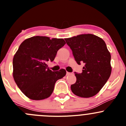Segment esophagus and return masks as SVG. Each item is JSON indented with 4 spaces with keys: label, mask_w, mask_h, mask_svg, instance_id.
Instances as JSON below:
<instances>
[{
    "label": "esophagus",
    "mask_w": 126,
    "mask_h": 126,
    "mask_svg": "<svg viewBox=\"0 0 126 126\" xmlns=\"http://www.w3.org/2000/svg\"><path fill=\"white\" fill-rule=\"evenodd\" d=\"M70 72H66V76H69V75H70Z\"/></svg>",
    "instance_id": "34e87169"
}]
</instances>
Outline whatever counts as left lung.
<instances>
[{
  "instance_id": "obj_1",
  "label": "left lung",
  "mask_w": 126,
  "mask_h": 126,
  "mask_svg": "<svg viewBox=\"0 0 126 126\" xmlns=\"http://www.w3.org/2000/svg\"><path fill=\"white\" fill-rule=\"evenodd\" d=\"M65 40L77 63L85 64L82 73L75 74L77 80L71 85V91L81 97L95 96L104 87L111 72V55L105 41L93 34H82Z\"/></svg>"
}]
</instances>
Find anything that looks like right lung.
Wrapping results in <instances>:
<instances>
[{
    "label": "right lung",
    "mask_w": 126,
    "mask_h": 126,
    "mask_svg": "<svg viewBox=\"0 0 126 126\" xmlns=\"http://www.w3.org/2000/svg\"><path fill=\"white\" fill-rule=\"evenodd\" d=\"M66 44L62 38L36 36L24 41L13 60V76L19 88L29 99L43 100L52 93L55 82L66 74L64 69L52 71L57 51Z\"/></svg>",
    "instance_id": "obj_1"
}]
</instances>
